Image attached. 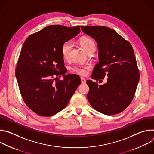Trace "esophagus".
I'll return each instance as SVG.
<instances>
[{"label":"esophagus","mask_w":154,"mask_h":154,"mask_svg":"<svg viewBox=\"0 0 154 154\" xmlns=\"http://www.w3.org/2000/svg\"><path fill=\"white\" fill-rule=\"evenodd\" d=\"M81 82H82V83H86V80H85V79L83 78V77H81Z\"/></svg>","instance_id":"obj_1"}]
</instances>
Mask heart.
Returning <instances> with one entry per match:
<instances>
[{
    "label": "heart",
    "mask_w": 154,
    "mask_h": 154,
    "mask_svg": "<svg viewBox=\"0 0 154 154\" xmlns=\"http://www.w3.org/2000/svg\"><path fill=\"white\" fill-rule=\"evenodd\" d=\"M79 42L87 53L94 52L96 49V44L94 40L91 38L88 37L82 38L80 39ZM72 48L73 43L71 41H66L63 43L61 47V53L62 56L64 59H68L69 58ZM91 66L90 64H77L71 68V70L74 73L80 75H85L87 74L88 71L91 69Z\"/></svg>",
    "instance_id": "1"
}]
</instances>
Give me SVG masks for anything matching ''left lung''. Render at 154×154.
I'll return each instance as SVG.
<instances>
[{
	"instance_id": "8db88e82",
	"label": "left lung",
	"mask_w": 154,
	"mask_h": 154,
	"mask_svg": "<svg viewBox=\"0 0 154 154\" xmlns=\"http://www.w3.org/2000/svg\"><path fill=\"white\" fill-rule=\"evenodd\" d=\"M82 32L97 43L99 61L92 78L98 80L108 77L99 85L88 80L90 91L87 97L96 110L107 115L119 113L132 100L140 80L134 51L130 43L115 30L104 26L81 27Z\"/></svg>"
}]
</instances>
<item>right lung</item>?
Instances as JSON below:
<instances>
[{
  "instance_id": "right-lung-1",
  "label": "right lung",
  "mask_w": 154,
  "mask_h": 154,
  "mask_svg": "<svg viewBox=\"0 0 154 154\" xmlns=\"http://www.w3.org/2000/svg\"><path fill=\"white\" fill-rule=\"evenodd\" d=\"M80 28L49 26L30 35L24 43L16 77L25 103L39 116H51L61 111L81 83L77 75H64L61 53L63 43L76 36ZM60 75L63 80L57 79Z\"/></svg>"
}]
</instances>
